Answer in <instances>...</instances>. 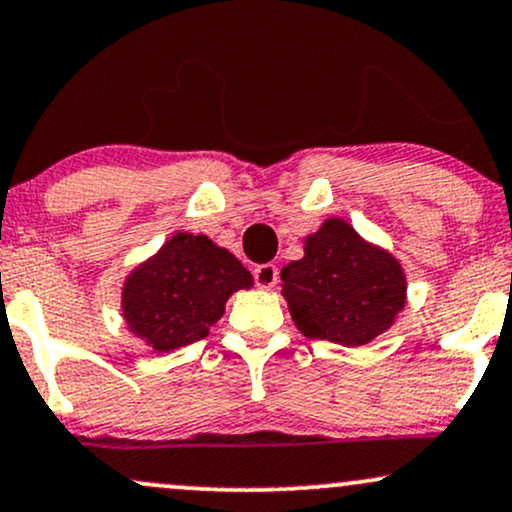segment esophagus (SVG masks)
Instances as JSON below:
<instances>
[{
	"mask_svg": "<svg viewBox=\"0 0 512 512\" xmlns=\"http://www.w3.org/2000/svg\"><path fill=\"white\" fill-rule=\"evenodd\" d=\"M252 276H255V284L260 289H272L276 281H279V269H276V264H257L252 269Z\"/></svg>",
	"mask_w": 512,
	"mask_h": 512,
	"instance_id": "obj_1",
	"label": "esophagus"
}]
</instances>
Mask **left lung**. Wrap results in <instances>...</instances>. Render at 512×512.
<instances>
[{"label":"left lung","instance_id":"obj_1","mask_svg":"<svg viewBox=\"0 0 512 512\" xmlns=\"http://www.w3.org/2000/svg\"><path fill=\"white\" fill-rule=\"evenodd\" d=\"M296 327L310 339L361 346L392 325L404 308L402 267L342 219L305 240L303 260L281 269Z\"/></svg>","mask_w":512,"mask_h":512}]
</instances>
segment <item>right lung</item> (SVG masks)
<instances>
[{"label": "right lung", "instance_id": "1", "mask_svg": "<svg viewBox=\"0 0 512 512\" xmlns=\"http://www.w3.org/2000/svg\"><path fill=\"white\" fill-rule=\"evenodd\" d=\"M250 286V272L231 252L207 236L178 233L129 276L122 313L146 344L173 351L207 337L228 296Z\"/></svg>", "mask_w": 512, "mask_h": 512}]
</instances>
